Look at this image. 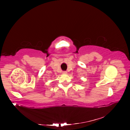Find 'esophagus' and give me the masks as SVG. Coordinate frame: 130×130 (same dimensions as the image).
<instances>
[{
    "label": "esophagus",
    "instance_id": "obj_1",
    "mask_svg": "<svg viewBox=\"0 0 130 130\" xmlns=\"http://www.w3.org/2000/svg\"><path fill=\"white\" fill-rule=\"evenodd\" d=\"M62 74H67V71H63V72H62Z\"/></svg>",
    "mask_w": 130,
    "mask_h": 130
}]
</instances>
